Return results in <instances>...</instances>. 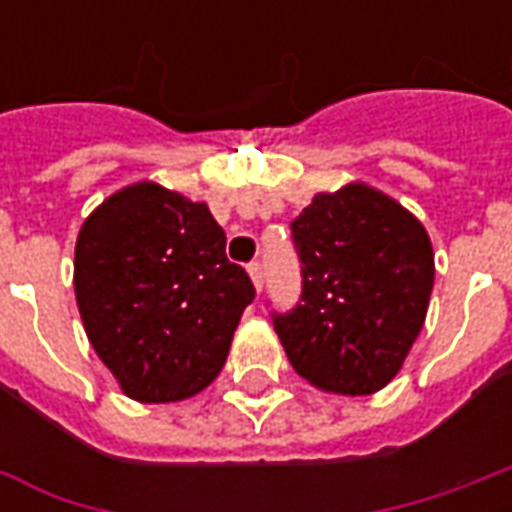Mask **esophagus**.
I'll list each match as a JSON object with an SVG mask.
<instances>
[{"label":"esophagus","mask_w":512,"mask_h":512,"mask_svg":"<svg viewBox=\"0 0 512 512\" xmlns=\"http://www.w3.org/2000/svg\"><path fill=\"white\" fill-rule=\"evenodd\" d=\"M249 277H252V282H255V290L260 293L263 290V266L260 263H249Z\"/></svg>","instance_id":"obj_1"}]
</instances>
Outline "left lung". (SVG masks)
<instances>
[{"label": "left lung", "mask_w": 512, "mask_h": 512, "mask_svg": "<svg viewBox=\"0 0 512 512\" xmlns=\"http://www.w3.org/2000/svg\"><path fill=\"white\" fill-rule=\"evenodd\" d=\"M301 299L274 312L290 365L334 395H373L406 362L433 290V246L400 202L367 183L315 194L290 222Z\"/></svg>", "instance_id": "1"}]
</instances>
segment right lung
Wrapping results in <instances>:
<instances>
[{
	"instance_id": "add662e5",
	"label": "right lung",
	"mask_w": 512,
	"mask_h": 512,
	"mask_svg": "<svg viewBox=\"0 0 512 512\" xmlns=\"http://www.w3.org/2000/svg\"><path fill=\"white\" fill-rule=\"evenodd\" d=\"M224 244L205 202L153 180L115 191L84 219L73 257L76 304L95 354L128 397L175 403L222 373L255 299Z\"/></svg>"
}]
</instances>
